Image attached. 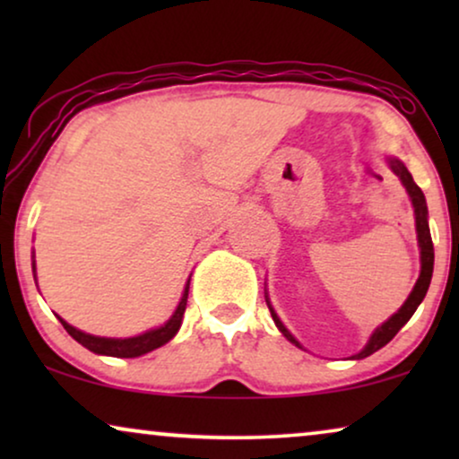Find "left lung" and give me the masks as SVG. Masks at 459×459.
<instances>
[{
	"label": "left lung",
	"instance_id": "8db88e82",
	"mask_svg": "<svg viewBox=\"0 0 459 459\" xmlns=\"http://www.w3.org/2000/svg\"><path fill=\"white\" fill-rule=\"evenodd\" d=\"M391 169L394 173L399 175L401 181H403L405 190L410 192V198H411V204H413V212H416V231H418V244H420V255H422V272H420V278L416 281V286H413V290L410 297H407V300L403 303V307L394 313V316L388 319V322H385L380 325L378 330L374 332L372 338H369V342L366 344V349L361 351V353H357L353 359H363V357L372 355L376 353V351L385 347L386 342H391L394 334L403 328V325L410 322V317L416 313L418 305L422 303L426 292H429V286H430V278H432V265H435V248H432V238H430V230H429V209H426V198L422 190H420L416 181H413L411 173L407 171V167L403 165V162L397 160V159H391ZM272 309V307H269ZM272 317L275 325H278L281 334H284L288 341L294 342L299 347V342L294 341V336L290 334L284 328V324L280 322L278 316H275L273 309H272Z\"/></svg>",
	"mask_w": 459,
	"mask_h": 459
}]
</instances>
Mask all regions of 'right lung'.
<instances>
[{"label": "right lung", "mask_w": 459, "mask_h": 459, "mask_svg": "<svg viewBox=\"0 0 459 459\" xmlns=\"http://www.w3.org/2000/svg\"><path fill=\"white\" fill-rule=\"evenodd\" d=\"M187 290H190V281H187L184 297H181L178 309H175V313H173V317L169 319L165 325H160V328H156V330L143 332V334L134 336V338L91 336V334H85V332H81L77 328H73V325L66 324L62 317H58V319L62 322V325H65V330L68 332V334L74 338V341L83 344L85 349L93 351V353L110 355V357H140L143 353H150V351L162 347V344L169 342L175 334H178V330L181 325V317H184V313H186Z\"/></svg>", "instance_id": "obj_1"}]
</instances>
